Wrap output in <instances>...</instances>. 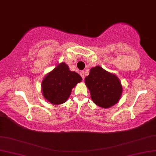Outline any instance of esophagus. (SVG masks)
Here are the masks:
<instances>
[{
	"mask_svg": "<svg viewBox=\"0 0 156 156\" xmlns=\"http://www.w3.org/2000/svg\"><path fill=\"white\" fill-rule=\"evenodd\" d=\"M80 75L81 76V77H82L83 80H84V78H85V73H84V71H81L80 72Z\"/></svg>",
	"mask_w": 156,
	"mask_h": 156,
	"instance_id": "esophagus-1",
	"label": "esophagus"
}]
</instances>
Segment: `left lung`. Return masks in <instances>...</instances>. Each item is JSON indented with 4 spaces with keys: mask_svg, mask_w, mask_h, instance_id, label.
<instances>
[{
    "mask_svg": "<svg viewBox=\"0 0 156 156\" xmlns=\"http://www.w3.org/2000/svg\"><path fill=\"white\" fill-rule=\"evenodd\" d=\"M85 83L93 102L102 108H109L116 105L123 92L119 79L100 66L90 69L89 75L85 78Z\"/></svg>",
    "mask_w": 156,
    "mask_h": 156,
    "instance_id": "8db88e82",
    "label": "left lung"
}]
</instances>
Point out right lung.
Listing matches in <instances>:
<instances>
[{
  "instance_id": "right-lung-1",
  "label": "right lung",
  "mask_w": 156,
  "mask_h": 156,
  "mask_svg": "<svg viewBox=\"0 0 156 156\" xmlns=\"http://www.w3.org/2000/svg\"><path fill=\"white\" fill-rule=\"evenodd\" d=\"M81 81L78 73L70 71L68 65L61 63L43 79L42 95L51 104H63L70 97L72 89Z\"/></svg>"
}]
</instances>
